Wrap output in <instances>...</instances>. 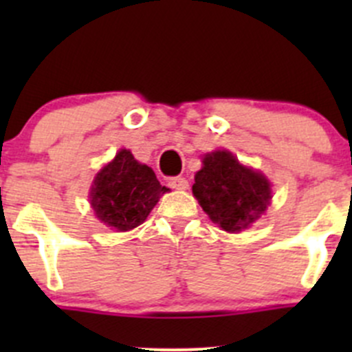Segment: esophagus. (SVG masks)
Returning <instances> with one entry per match:
<instances>
[{"mask_svg": "<svg viewBox=\"0 0 352 352\" xmlns=\"http://www.w3.org/2000/svg\"><path fill=\"white\" fill-rule=\"evenodd\" d=\"M168 186L175 190H186L187 187H189V182H187L184 177H172V179L168 180Z\"/></svg>", "mask_w": 352, "mask_h": 352, "instance_id": "esophagus-1", "label": "esophagus"}]
</instances>
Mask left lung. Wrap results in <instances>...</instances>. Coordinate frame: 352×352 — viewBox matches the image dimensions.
I'll list each match as a JSON object with an SVG mask.
<instances>
[{"instance_id":"8db88e82","label":"left lung","mask_w":352,"mask_h":352,"mask_svg":"<svg viewBox=\"0 0 352 352\" xmlns=\"http://www.w3.org/2000/svg\"><path fill=\"white\" fill-rule=\"evenodd\" d=\"M192 194L212 223L228 233L250 228L271 206V182L226 150L202 158Z\"/></svg>"}]
</instances>
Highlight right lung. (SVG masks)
Returning a JSON list of instances; mask_svg holds the SVG:
<instances>
[{"instance_id":"obj_1","label":"right lung","mask_w":352,"mask_h":352,"mask_svg":"<svg viewBox=\"0 0 352 352\" xmlns=\"http://www.w3.org/2000/svg\"><path fill=\"white\" fill-rule=\"evenodd\" d=\"M168 192L148 165L134 160L129 150H120L95 175L90 204L95 216L116 232L136 228L155 208L160 196Z\"/></svg>"}]
</instances>
